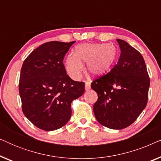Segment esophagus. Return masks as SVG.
<instances>
[{"label":"esophagus","mask_w":161,"mask_h":161,"mask_svg":"<svg viewBox=\"0 0 161 161\" xmlns=\"http://www.w3.org/2000/svg\"><path fill=\"white\" fill-rule=\"evenodd\" d=\"M90 88H91V83H90L89 81H86V83H85L86 91H88V90H89Z\"/></svg>","instance_id":"1"}]
</instances>
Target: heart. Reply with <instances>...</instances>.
<instances>
[{
    "instance_id": "heart-1",
    "label": "heart",
    "mask_w": 161,
    "mask_h": 161,
    "mask_svg": "<svg viewBox=\"0 0 161 161\" xmlns=\"http://www.w3.org/2000/svg\"><path fill=\"white\" fill-rule=\"evenodd\" d=\"M116 54L112 44H80L75 48L73 54L66 58L65 69L72 78L78 79L82 74L83 63H87L86 70L90 75H102L114 64Z\"/></svg>"
}]
</instances>
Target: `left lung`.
Masks as SVG:
<instances>
[{"label": "left lung", "instance_id": "8db88e82", "mask_svg": "<svg viewBox=\"0 0 161 161\" xmlns=\"http://www.w3.org/2000/svg\"><path fill=\"white\" fill-rule=\"evenodd\" d=\"M116 41L121 50L117 64L91 86L98 95L93 107L97 120L120 130L133 124L145 108L150 80L142 54L125 41Z\"/></svg>", "mask_w": 161, "mask_h": 161}]
</instances>
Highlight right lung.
<instances>
[{
	"label": "right lung",
	"instance_id": "add662e5",
	"mask_svg": "<svg viewBox=\"0 0 161 161\" xmlns=\"http://www.w3.org/2000/svg\"><path fill=\"white\" fill-rule=\"evenodd\" d=\"M75 42L52 41L31 53L21 68L19 93L26 117L45 131L59 129L72 114L71 103L82 95L85 83L67 75L63 60Z\"/></svg>",
	"mask_w": 161,
	"mask_h": 161
}]
</instances>
